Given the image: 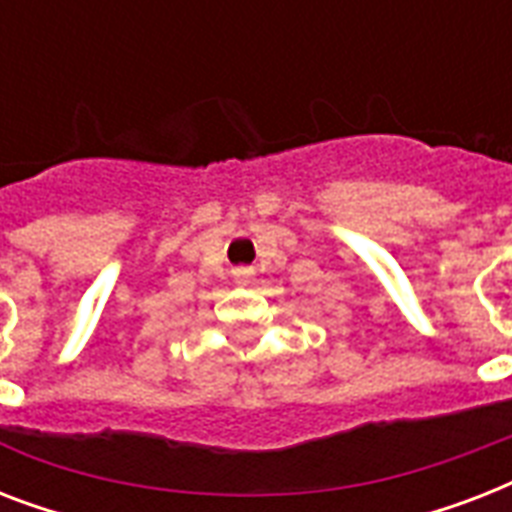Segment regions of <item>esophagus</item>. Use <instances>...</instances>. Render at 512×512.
Segmentation results:
<instances>
[{"label":"esophagus","mask_w":512,"mask_h":512,"mask_svg":"<svg viewBox=\"0 0 512 512\" xmlns=\"http://www.w3.org/2000/svg\"><path fill=\"white\" fill-rule=\"evenodd\" d=\"M233 276H236V281H241V284H247V281H252V268H236Z\"/></svg>","instance_id":"esophagus-1"}]
</instances>
